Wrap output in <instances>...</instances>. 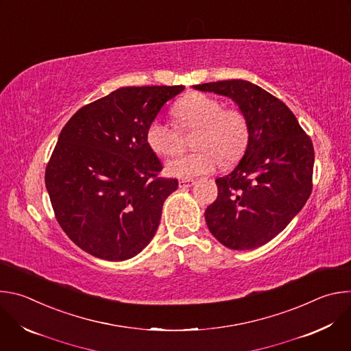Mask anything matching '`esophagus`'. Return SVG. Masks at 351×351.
<instances>
[{"label": "esophagus", "mask_w": 351, "mask_h": 351, "mask_svg": "<svg viewBox=\"0 0 351 351\" xmlns=\"http://www.w3.org/2000/svg\"><path fill=\"white\" fill-rule=\"evenodd\" d=\"M194 183H195V180H193V179H180L179 180V187L180 189H187V187H191Z\"/></svg>", "instance_id": "obj_1"}]
</instances>
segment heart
Wrapping results in <instances>:
<instances>
[{"mask_svg":"<svg viewBox=\"0 0 351 351\" xmlns=\"http://www.w3.org/2000/svg\"><path fill=\"white\" fill-rule=\"evenodd\" d=\"M178 126L154 119L145 129V141L160 157H173L182 148V133L195 130V153L183 154L167 164L169 176L190 179L215 171L222 161H239L250 141V125L237 107H223L221 99L204 93H189L173 107Z\"/></svg>","mask_w":351,"mask_h":351,"instance_id":"obj_1","label":"heart"}]
</instances>
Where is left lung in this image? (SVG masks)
<instances>
[{
  "mask_svg": "<svg viewBox=\"0 0 351 351\" xmlns=\"http://www.w3.org/2000/svg\"><path fill=\"white\" fill-rule=\"evenodd\" d=\"M194 88L232 98L247 117V149L232 173L215 180L218 197L206 210V222L225 247L257 248L307 203L314 171L311 137L283 101L257 84L233 79Z\"/></svg>",
  "mask_w": 351,
  "mask_h": 351,
  "instance_id": "left-lung-1",
  "label": "left lung"
}]
</instances>
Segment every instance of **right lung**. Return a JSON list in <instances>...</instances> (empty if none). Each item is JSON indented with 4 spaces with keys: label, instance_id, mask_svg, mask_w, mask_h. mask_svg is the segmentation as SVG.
Masks as SVG:
<instances>
[{
    "label": "right lung",
    "instance_id": "right-lung-1",
    "mask_svg": "<svg viewBox=\"0 0 351 351\" xmlns=\"http://www.w3.org/2000/svg\"><path fill=\"white\" fill-rule=\"evenodd\" d=\"M183 88L121 87L82 107L61 130L45 187L60 226L86 253L123 261L154 237L179 183L160 176L145 129Z\"/></svg>",
    "mask_w": 351,
    "mask_h": 351
}]
</instances>
